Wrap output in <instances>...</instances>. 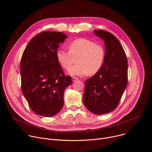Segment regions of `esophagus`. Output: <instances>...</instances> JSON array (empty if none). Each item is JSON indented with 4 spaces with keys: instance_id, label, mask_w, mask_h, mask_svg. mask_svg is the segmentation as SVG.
I'll return each instance as SVG.
<instances>
[{
    "instance_id": "1",
    "label": "esophagus",
    "mask_w": 152,
    "mask_h": 152,
    "mask_svg": "<svg viewBox=\"0 0 152 152\" xmlns=\"http://www.w3.org/2000/svg\"><path fill=\"white\" fill-rule=\"evenodd\" d=\"M78 80V78H77V77H72V81H73V82L76 81V80Z\"/></svg>"
}]
</instances>
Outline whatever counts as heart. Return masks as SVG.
<instances>
[{
	"label": "heart",
	"instance_id": "1",
	"mask_svg": "<svg viewBox=\"0 0 152 152\" xmlns=\"http://www.w3.org/2000/svg\"><path fill=\"white\" fill-rule=\"evenodd\" d=\"M68 50L59 49L56 58L61 66L65 70H69L77 58L78 64L72 67L69 73L74 76L93 75L102 67L105 52L100 45L93 41L80 38L71 41L68 44Z\"/></svg>",
	"mask_w": 152,
	"mask_h": 152
}]
</instances>
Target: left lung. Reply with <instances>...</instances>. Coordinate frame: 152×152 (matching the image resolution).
<instances>
[{"label": "left lung", "mask_w": 152, "mask_h": 152, "mask_svg": "<svg viewBox=\"0 0 152 152\" xmlns=\"http://www.w3.org/2000/svg\"><path fill=\"white\" fill-rule=\"evenodd\" d=\"M104 41L105 55L100 70L85 80L83 102L91 113L101 115L114 111L127 85V59L118 39L111 32L94 31Z\"/></svg>", "instance_id": "obj_1"}]
</instances>
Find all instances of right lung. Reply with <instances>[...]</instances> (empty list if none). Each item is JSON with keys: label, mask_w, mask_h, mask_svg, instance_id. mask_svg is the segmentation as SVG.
I'll return each mask as SVG.
<instances>
[{"label": "right lung", "mask_w": 152, "mask_h": 152, "mask_svg": "<svg viewBox=\"0 0 152 152\" xmlns=\"http://www.w3.org/2000/svg\"><path fill=\"white\" fill-rule=\"evenodd\" d=\"M66 38L61 32H41L31 39L21 56V91L37 115L57 114L64 105V91L72 84V77L65 75L56 55Z\"/></svg>", "instance_id": "add662e5"}]
</instances>
